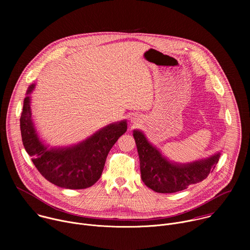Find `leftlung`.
Returning <instances> with one entry per match:
<instances>
[{
    "mask_svg": "<svg viewBox=\"0 0 250 250\" xmlns=\"http://www.w3.org/2000/svg\"><path fill=\"white\" fill-rule=\"evenodd\" d=\"M133 137L139 155L141 179L157 193H176L203 181L215 169L220 158V154H216L190 164H172L149 144L144 133L134 130Z\"/></svg>",
    "mask_w": 250,
    "mask_h": 250,
    "instance_id": "1",
    "label": "left lung"
}]
</instances>
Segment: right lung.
Returning <instances> with one entry per match:
<instances>
[{"label": "right lung", "instance_id": "add662e5", "mask_svg": "<svg viewBox=\"0 0 250 250\" xmlns=\"http://www.w3.org/2000/svg\"><path fill=\"white\" fill-rule=\"evenodd\" d=\"M33 88L29 86L27 94ZM20 122L22 144L34 166L47 181L65 189L93 186L100 179L108 153L127 127L125 122L110 125L75 146L47 149L34 130L29 97L23 101Z\"/></svg>", "mask_w": 250, "mask_h": 250}]
</instances>
